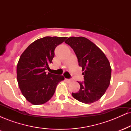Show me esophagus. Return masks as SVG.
I'll return each instance as SVG.
<instances>
[{"label":"esophagus","instance_id":"1","mask_svg":"<svg viewBox=\"0 0 131 131\" xmlns=\"http://www.w3.org/2000/svg\"><path fill=\"white\" fill-rule=\"evenodd\" d=\"M66 81L68 82V83H71L72 82L71 79H66Z\"/></svg>","mask_w":131,"mask_h":131}]
</instances>
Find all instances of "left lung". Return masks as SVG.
Segmentation results:
<instances>
[{
  "label": "left lung",
  "mask_w": 131,
  "mask_h": 131,
  "mask_svg": "<svg viewBox=\"0 0 131 131\" xmlns=\"http://www.w3.org/2000/svg\"><path fill=\"white\" fill-rule=\"evenodd\" d=\"M73 49L82 67L84 81L79 82L80 89L72 96L84 103H92L100 99L110 83V64L100 49L84 37H70L64 41Z\"/></svg>",
  "instance_id": "left-lung-1"
}]
</instances>
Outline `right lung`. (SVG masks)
Instances as JSON below:
<instances>
[{"mask_svg":"<svg viewBox=\"0 0 131 131\" xmlns=\"http://www.w3.org/2000/svg\"><path fill=\"white\" fill-rule=\"evenodd\" d=\"M67 37L47 36L39 39L23 52L16 67L17 81L23 95L32 105H42L52 98L64 78L45 70L52 63L57 46Z\"/></svg>","mask_w":131,"mask_h":131,"instance_id":"add662e5","label":"right lung"}]
</instances>
